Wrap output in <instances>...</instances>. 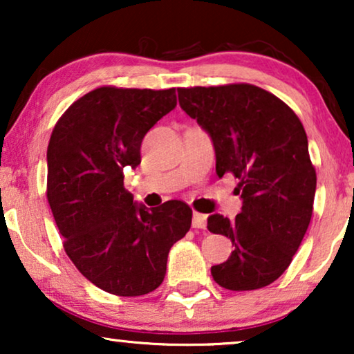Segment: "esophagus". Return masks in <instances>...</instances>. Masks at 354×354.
Here are the masks:
<instances>
[{
  "label": "esophagus",
  "instance_id": "34e87169",
  "mask_svg": "<svg viewBox=\"0 0 354 354\" xmlns=\"http://www.w3.org/2000/svg\"><path fill=\"white\" fill-rule=\"evenodd\" d=\"M206 221H207V216L206 214H201V212H193L192 225L195 227V229H205Z\"/></svg>",
  "mask_w": 354,
  "mask_h": 354
}]
</instances>
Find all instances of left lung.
<instances>
[{"label":"left lung","mask_w":354,"mask_h":354,"mask_svg":"<svg viewBox=\"0 0 354 354\" xmlns=\"http://www.w3.org/2000/svg\"><path fill=\"white\" fill-rule=\"evenodd\" d=\"M177 91L182 109L211 135L217 176L239 178L243 198L234 221L207 219V230L234 245L230 258L211 268L212 279L234 292L268 287L292 263L313 216L316 169L301 120L251 84Z\"/></svg>","instance_id":"left-lung-1"}]
</instances>
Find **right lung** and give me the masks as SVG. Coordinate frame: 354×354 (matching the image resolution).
Returning a JSON list of instances; mask_svg holds the SVG:
<instances>
[{
    "label": "right lung",
    "instance_id": "1",
    "mask_svg": "<svg viewBox=\"0 0 354 354\" xmlns=\"http://www.w3.org/2000/svg\"><path fill=\"white\" fill-rule=\"evenodd\" d=\"M176 88L104 85L74 101L48 143L46 198L66 254L96 287L118 297L156 290L192 207L172 200L147 209L124 187L142 162L143 137L176 108Z\"/></svg>",
    "mask_w": 354,
    "mask_h": 354
}]
</instances>
